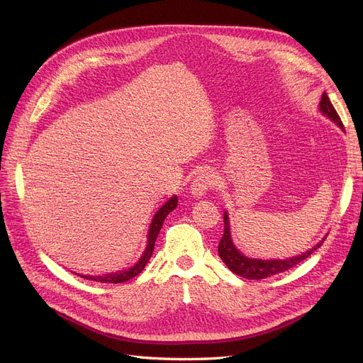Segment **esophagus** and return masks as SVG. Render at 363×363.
<instances>
[{
  "label": "esophagus",
  "mask_w": 363,
  "mask_h": 363,
  "mask_svg": "<svg viewBox=\"0 0 363 363\" xmlns=\"http://www.w3.org/2000/svg\"><path fill=\"white\" fill-rule=\"evenodd\" d=\"M213 184V177L211 172L207 171H201L195 175V179L191 184V194L194 199H201L207 194V191L212 188Z\"/></svg>",
  "instance_id": "1"
}]
</instances>
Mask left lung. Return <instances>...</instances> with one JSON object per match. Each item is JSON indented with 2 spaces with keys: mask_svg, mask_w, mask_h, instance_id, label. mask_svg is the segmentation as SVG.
I'll use <instances>...</instances> for the list:
<instances>
[{
  "mask_svg": "<svg viewBox=\"0 0 363 363\" xmlns=\"http://www.w3.org/2000/svg\"><path fill=\"white\" fill-rule=\"evenodd\" d=\"M320 113L324 115L325 118H328L330 121L344 130L342 121H340L339 115L336 113L333 104L328 100L327 94L324 92L321 95V101H320ZM323 238L320 242L316 245H313L312 248H309L307 251L301 252L298 256H292V257H286V259H256V257H248L245 255L240 252L236 245L233 244L232 239V232H230V218L227 211L224 212V235L219 240L218 245V255L219 257L223 259V262L227 265V268L238 274V276L248 279V280H260V279H267L269 276H276V274L284 272L291 268H294L295 265H298L300 262L306 260L309 257L315 250L320 248L324 242Z\"/></svg>",
  "mask_w": 363,
  "mask_h": 363,
  "instance_id": "left-lung-1",
  "label": "left lung"
}]
</instances>
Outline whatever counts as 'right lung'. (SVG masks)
Masks as SVG:
<instances>
[{"instance_id":"add662e5","label":"right lung","mask_w":363,"mask_h":363,"mask_svg":"<svg viewBox=\"0 0 363 363\" xmlns=\"http://www.w3.org/2000/svg\"><path fill=\"white\" fill-rule=\"evenodd\" d=\"M177 203H179L177 195H172L168 201H164L163 206L159 207V211L155 213V216H152L148 233H147V247H145L144 252L140 255V257L138 259V262H135V265H131L130 268H125L123 271L107 272V274H103V276H86V274H77V276H80L87 280L101 281V283H123V281H127L130 279L136 277L138 274L142 272V269L145 268V265L152 255V250H155L156 239L159 236V232L163 225L164 218H167L175 207H177ZM72 274H75V272H72Z\"/></svg>"}]
</instances>
